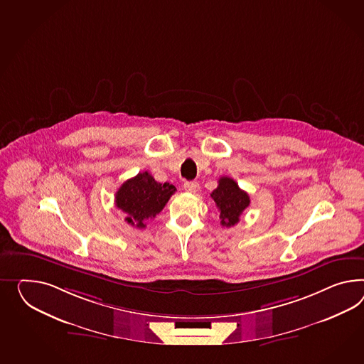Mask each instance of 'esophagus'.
Wrapping results in <instances>:
<instances>
[{
	"mask_svg": "<svg viewBox=\"0 0 364 364\" xmlns=\"http://www.w3.org/2000/svg\"><path fill=\"white\" fill-rule=\"evenodd\" d=\"M183 187H185V190L188 191V193H196V191L199 190V183L191 181V182H186V183L183 185Z\"/></svg>",
	"mask_w": 364,
	"mask_h": 364,
	"instance_id": "esophagus-1",
	"label": "esophagus"
}]
</instances>
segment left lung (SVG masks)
I'll use <instances>...</instances> for the list:
<instances>
[{
  "instance_id": "1",
  "label": "left lung",
  "mask_w": 364,
  "mask_h": 364,
  "mask_svg": "<svg viewBox=\"0 0 364 364\" xmlns=\"http://www.w3.org/2000/svg\"><path fill=\"white\" fill-rule=\"evenodd\" d=\"M215 205L220 213V224L232 227L240 220V215L250 205V196L242 191L232 178L222 177L218 187L211 193Z\"/></svg>"
}]
</instances>
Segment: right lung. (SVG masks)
Returning a JSON list of instances; mask_svg holds the SVG:
<instances>
[{
	"label": "right lung",
	"instance_id": "1",
	"mask_svg": "<svg viewBox=\"0 0 364 364\" xmlns=\"http://www.w3.org/2000/svg\"><path fill=\"white\" fill-rule=\"evenodd\" d=\"M176 190L173 185L159 183L148 171H144L122 183L114 196V203L127 215V223L145 228L144 222L156 218Z\"/></svg>",
	"mask_w": 364,
	"mask_h": 364
}]
</instances>
